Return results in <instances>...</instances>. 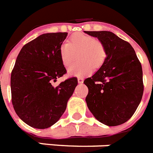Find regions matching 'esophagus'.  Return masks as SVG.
Returning a JSON list of instances; mask_svg holds the SVG:
<instances>
[{
  "mask_svg": "<svg viewBox=\"0 0 153 153\" xmlns=\"http://www.w3.org/2000/svg\"><path fill=\"white\" fill-rule=\"evenodd\" d=\"M83 81H84L83 78H81V77L78 78V82H79V84H82V83H83Z\"/></svg>",
  "mask_w": 153,
  "mask_h": 153,
  "instance_id": "1",
  "label": "esophagus"
}]
</instances>
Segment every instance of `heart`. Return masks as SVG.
<instances>
[{
    "label": "heart",
    "mask_w": 153,
    "mask_h": 153,
    "mask_svg": "<svg viewBox=\"0 0 153 153\" xmlns=\"http://www.w3.org/2000/svg\"><path fill=\"white\" fill-rule=\"evenodd\" d=\"M59 56L64 67L69 68L71 76H85L91 74L93 68H100L106 58V50L102 42L93 36L83 33H75L71 36L68 44L64 43L59 48Z\"/></svg>",
    "instance_id": "b5f03b06"
}]
</instances>
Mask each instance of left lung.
<instances>
[{"label": "left lung", "instance_id": "obj_1", "mask_svg": "<svg viewBox=\"0 0 153 153\" xmlns=\"http://www.w3.org/2000/svg\"><path fill=\"white\" fill-rule=\"evenodd\" d=\"M97 38L106 50L99 70L84 81L89 89L88 108L108 126L126 123L134 115L143 95V74L140 61L130 43L110 31H85Z\"/></svg>", "mask_w": 153, "mask_h": 153}]
</instances>
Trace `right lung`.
I'll return each mask as SVG.
<instances>
[{
    "label": "right lung",
    "mask_w": 153,
    "mask_h": 153,
    "mask_svg": "<svg viewBox=\"0 0 153 153\" xmlns=\"http://www.w3.org/2000/svg\"><path fill=\"white\" fill-rule=\"evenodd\" d=\"M67 36L66 32L43 33L25 45L16 58L11 74L12 105L19 117L33 128L55 124L78 85L74 77L53 85L66 73L59 48Z\"/></svg>",
    "instance_id": "add662e5"
}]
</instances>
